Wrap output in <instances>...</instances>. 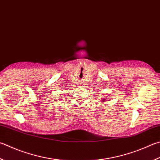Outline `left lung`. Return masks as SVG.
Segmentation results:
<instances>
[{"label":"left lung","instance_id":"obj_1","mask_svg":"<svg viewBox=\"0 0 160 160\" xmlns=\"http://www.w3.org/2000/svg\"><path fill=\"white\" fill-rule=\"evenodd\" d=\"M107 101V98L106 97H105V98H103V99H101V101H103V102H106V101Z\"/></svg>","mask_w":160,"mask_h":160}]
</instances>
